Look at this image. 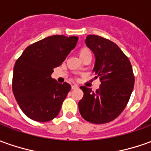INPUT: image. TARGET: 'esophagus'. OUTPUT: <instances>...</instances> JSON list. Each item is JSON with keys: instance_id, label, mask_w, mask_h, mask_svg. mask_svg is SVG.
<instances>
[{"instance_id": "1", "label": "esophagus", "mask_w": 151, "mask_h": 151, "mask_svg": "<svg viewBox=\"0 0 151 151\" xmlns=\"http://www.w3.org/2000/svg\"><path fill=\"white\" fill-rule=\"evenodd\" d=\"M79 88V86H76V85H73V86H71V89H78Z\"/></svg>"}]
</instances>
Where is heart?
I'll return each mask as SVG.
<instances>
[{
    "instance_id": "1",
    "label": "heart",
    "mask_w": 151,
    "mask_h": 151,
    "mask_svg": "<svg viewBox=\"0 0 151 151\" xmlns=\"http://www.w3.org/2000/svg\"><path fill=\"white\" fill-rule=\"evenodd\" d=\"M89 54L91 53H90V51L87 47H83L80 50V57L85 56V55H89Z\"/></svg>"
}]
</instances>
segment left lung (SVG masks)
<instances>
[{
  "label": "left lung",
  "instance_id": "8db88e82",
  "mask_svg": "<svg viewBox=\"0 0 151 151\" xmlns=\"http://www.w3.org/2000/svg\"><path fill=\"white\" fill-rule=\"evenodd\" d=\"M86 44L93 52V72L100 77L99 89L93 92L81 86L84 96L79 111L84 119L94 124L113 121L124 110L134 87L135 77L129 59L119 47L98 35H88Z\"/></svg>",
  "mask_w": 151,
  "mask_h": 151
}]
</instances>
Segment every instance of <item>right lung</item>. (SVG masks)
<instances>
[{"instance_id":"add662e5","label":"right lung","mask_w":151,"mask_h":151,"mask_svg":"<svg viewBox=\"0 0 151 151\" xmlns=\"http://www.w3.org/2000/svg\"><path fill=\"white\" fill-rule=\"evenodd\" d=\"M78 37L49 36L26 47L15 62L12 89L19 106L28 117L48 122L56 117L71 87L52 78L75 48Z\"/></svg>"}]
</instances>
